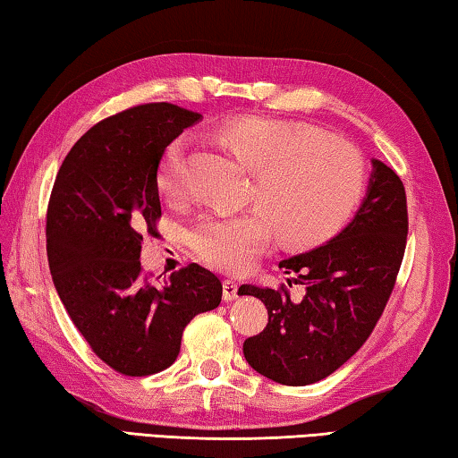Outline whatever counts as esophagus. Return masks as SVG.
<instances>
[{"instance_id":"esophagus-1","label":"esophagus","mask_w":458,"mask_h":458,"mask_svg":"<svg viewBox=\"0 0 458 458\" xmlns=\"http://www.w3.org/2000/svg\"><path fill=\"white\" fill-rule=\"evenodd\" d=\"M237 290H239L237 282H233V279H223V298H225V301L237 300Z\"/></svg>"}]
</instances>
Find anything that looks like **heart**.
<instances>
[{
	"label": "heart",
	"instance_id": "obj_1",
	"mask_svg": "<svg viewBox=\"0 0 458 458\" xmlns=\"http://www.w3.org/2000/svg\"><path fill=\"white\" fill-rule=\"evenodd\" d=\"M221 139L251 168L250 200L242 213H208L195 223L191 243L205 261L243 269L274 237L284 243L316 245L332 237L362 192L364 165L346 140L277 118L243 116L225 123ZM187 139L173 140L157 168L165 197L182 189Z\"/></svg>",
	"mask_w": 458,
	"mask_h": 458
}]
</instances>
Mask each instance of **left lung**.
<instances>
[{
  "label": "left lung",
  "instance_id": "left-lung-1",
  "mask_svg": "<svg viewBox=\"0 0 458 458\" xmlns=\"http://www.w3.org/2000/svg\"><path fill=\"white\" fill-rule=\"evenodd\" d=\"M406 235L404 184L374 158L366 197L346 229L316 250L279 261L285 274L298 276L295 284L306 287L300 301L284 285L239 287V295L266 303L269 316L263 332L243 344L253 370L285 386H306L348 362L386 308Z\"/></svg>",
  "mask_w": 458,
  "mask_h": 458
}]
</instances>
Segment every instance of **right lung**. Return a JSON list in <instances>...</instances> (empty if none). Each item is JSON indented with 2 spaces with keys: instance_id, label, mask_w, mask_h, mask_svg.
Masks as SVG:
<instances>
[{
  "instance_id": "obj_1",
  "label": "right lung",
  "mask_w": 458,
  "mask_h": 458,
  "mask_svg": "<svg viewBox=\"0 0 458 458\" xmlns=\"http://www.w3.org/2000/svg\"><path fill=\"white\" fill-rule=\"evenodd\" d=\"M200 120L168 102L100 120L55 176L46 250L55 292L102 362L124 376L171 366L192 318L221 303L223 285L191 263L165 282L142 276V235H157V168L165 148Z\"/></svg>"
}]
</instances>
